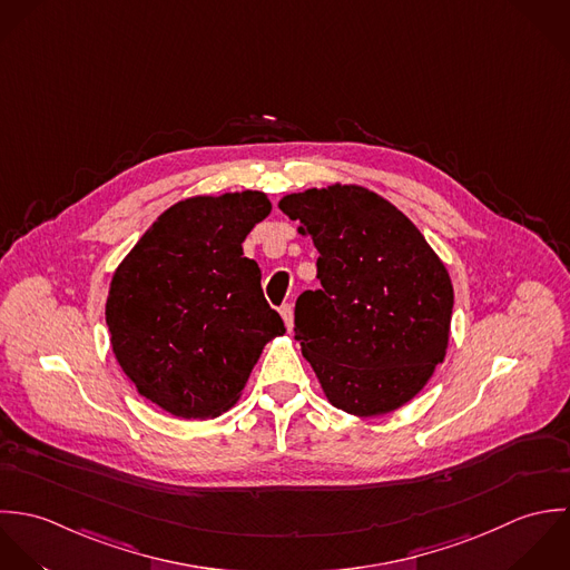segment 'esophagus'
<instances>
[{
	"label": "esophagus",
	"mask_w": 570,
	"mask_h": 570,
	"mask_svg": "<svg viewBox=\"0 0 570 570\" xmlns=\"http://www.w3.org/2000/svg\"><path fill=\"white\" fill-rule=\"evenodd\" d=\"M279 313H282V317H284L286 331L291 333V331H293V306H291V304H284V306L279 308Z\"/></svg>",
	"instance_id": "1"
}]
</instances>
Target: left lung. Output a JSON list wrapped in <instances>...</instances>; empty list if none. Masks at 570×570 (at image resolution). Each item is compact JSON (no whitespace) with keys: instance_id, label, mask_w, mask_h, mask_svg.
I'll use <instances>...</instances> for the list:
<instances>
[{"instance_id":"left-lung-1","label":"left lung","mask_w":570,"mask_h":570,"mask_svg":"<svg viewBox=\"0 0 570 570\" xmlns=\"http://www.w3.org/2000/svg\"><path fill=\"white\" fill-rule=\"evenodd\" d=\"M279 209L320 250V291L295 304V335L331 405L381 416L410 403L443 363L452 277L414 223L383 196L333 183Z\"/></svg>"}]
</instances>
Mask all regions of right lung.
<instances>
[{
  "label": "right lung",
  "instance_id": "1",
  "mask_svg": "<svg viewBox=\"0 0 570 570\" xmlns=\"http://www.w3.org/2000/svg\"><path fill=\"white\" fill-rule=\"evenodd\" d=\"M271 214L262 191L191 196L147 228L116 266L106 322L136 392L178 419L233 407L264 345L286 333L242 242Z\"/></svg>",
  "mask_w": 570,
  "mask_h": 570
}]
</instances>
